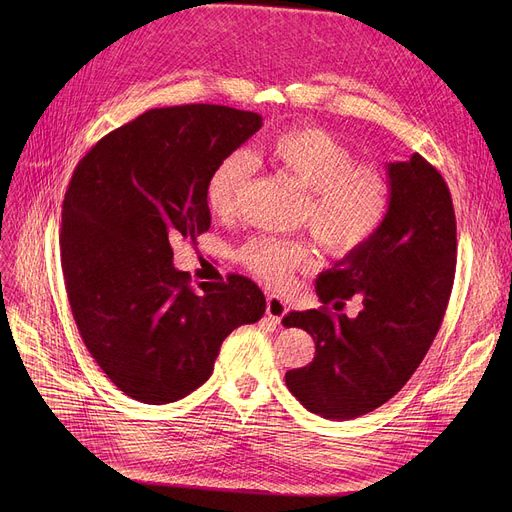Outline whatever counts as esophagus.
Instances as JSON below:
<instances>
[{
    "label": "esophagus",
    "instance_id": "34e87169",
    "mask_svg": "<svg viewBox=\"0 0 512 512\" xmlns=\"http://www.w3.org/2000/svg\"><path fill=\"white\" fill-rule=\"evenodd\" d=\"M265 313H267V317L274 319L276 324H280V321L284 319V315L288 313V307H286V303L278 297V294H267Z\"/></svg>",
    "mask_w": 512,
    "mask_h": 512
}]
</instances>
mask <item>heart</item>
I'll list each match as a JSON object with an SVG mask.
<instances>
[{"label": "heart", "mask_w": 512, "mask_h": 512, "mask_svg": "<svg viewBox=\"0 0 512 512\" xmlns=\"http://www.w3.org/2000/svg\"><path fill=\"white\" fill-rule=\"evenodd\" d=\"M259 157L280 168L305 191L301 222L332 255H351L384 226L392 205L386 174L355 161L353 151L317 126H292L259 147ZM253 174L245 151L226 153L209 174V209L230 218ZM238 261L259 280L280 286L292 272L313 270L315 253L305 238L255 236L236 251Z\"/></svg>", "instance_id": "1"}]
</instances>
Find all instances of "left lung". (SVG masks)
I'll return each mask as SVG.
<instances>
[{
    "label": "left lung",
    "mask_w": 512,
    "mask_h": 512,
    "mask_svg": "<svg viewBox=\"0 0 512 512\" xmlns=\"http://www.w3.org/2000/svg\"><path fill=\"white\" fill-rule=\"evenodd\" d=\"M392 205L365 247L315 280L324 307L290 311L282 324L315 340L307 367L286 373L301 405L326 419H355L405 386L432 346L456 270V218L442 174L425 157L388 164ZM359 296L351 320L327 305Z\"/></svg>",
    "instance_id": "8db88e82"
}]
</instances>
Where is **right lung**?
I'll list each match as a JSON object with an SVG mask.
<instances>
[{
	"mask_svg": "<svg viewBox=\"0 0 512 512\" xmlns=\"http://www.w3.org/2000/svg\"><path fill=\"white\" fill-rule=\"evenodd\" d=\"M263 118L228 105L157 107L78 161L62 205V272L76 328L118 390L145 405L209 380L224 338L255 324L265 297L232 274L193 288L172 245L209 230L205 186Z\"/></svg>",
	"mask_w": 512,
	"mask_h": 512,
	"instance_id": "add662e5",
	"label": "right lung"
}]
</instances>
